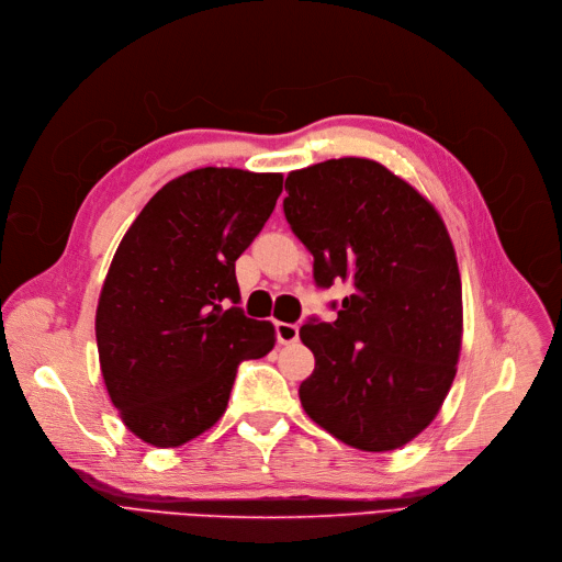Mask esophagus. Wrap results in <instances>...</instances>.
Listing matches in <instances>:
<instances>
[{
    "label": "esophagus",
    "instance_id": "obj_1",
    "mask_svg": "<svg viewBox=\"0 0 562 562\" xmlns=\"http://www.w3.org/2000/svg\"><path fill=\"white\" fill-rule=\"evenodd\" d=\"M277 338L281 345H292L300 340V327L290 325V323H279L277 325Z\"/></svg>",
    "mask_w": 562,
    "mask_h": 562
}]
</instances>
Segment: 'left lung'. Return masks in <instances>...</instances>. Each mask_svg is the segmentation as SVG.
<instances>
[{
    "mask_svg": "<svg viewBox=\"0 0 562 562\" xmlns=\"http://www.w3.org/2000/svg\"><path fill=\"white\" fill-rule=\"evenodd\" d=\"M283 212L319 288L352 292L300 338L315 357L304 412L342 443L386 452L439 414L462 350V279L435 205L375 159H327L285 178ZM336 308V304H331Z\"/></svg>",
    "mask_w": 562,
    "mask_h": 562,
    "instance_id": "obj_1",
    "label": "left lung"
}]
</instances>
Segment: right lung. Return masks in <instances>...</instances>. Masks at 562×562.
Here are the masks:
<instances>
[{"label": "right lung", "instance_id": "1", "mask_svg": "<svg viewBox=\"0 0 562 562\" xmlns=\"http://www.w3.org/2000/svg\"><path fill=\"white\" fill-rule=\"evenodd\" d=\"M281 192V173L194 169L167 182L123 235L95 340L106 393L142 441L176 448L210 430L239 361L274 347V325L237 306L235 260Z\"/></svg>", "mask_w": 562, "mask_h": 562}]
</instances>
